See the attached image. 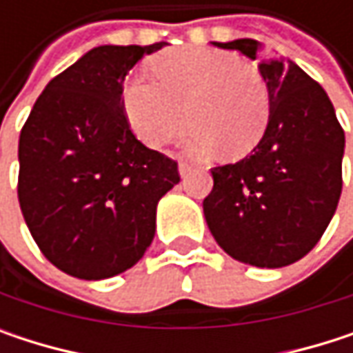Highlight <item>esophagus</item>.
I'll use <instances>...</instances> for the list:
<instances>
[{
  "mask_svg": "<svg viewBox=\"0 0 353 353\" xmlns=\"http://www.w3.org/2000/svg\"><path fill=\"white\" fill-rule=\"evenodd\" d=\"M177 172H179V176L181 177H188L192 172H194V168H192V165H188V163H179Z\"/></svg>",
  "mask_w": 353,
  "mask_h": 353,
  "instance_id": "34e87169",
  "label": "esophagus"
}]
</instances>
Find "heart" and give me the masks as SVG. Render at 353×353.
Listing matches in <instances>:
<instances>
[{
    "label": "heart",
    "instance_id": "b5f03b06",
    "mask_svg": "<svg viewBox=\"0 0 353 353\" xmlns=\"http://www.w3.org/2000/svg\"><path fill=\"white\" fill-rule=\"evenodd\" d=\"M155 79L130 77L122 106L130 128L149 147L168 143L188 120L181 139L188 155L198 159L225 151L239 159L261 141L268 118V88L237 54L208 46H179L161 52Z\"/></svg>",
    "mask_w": 353,
    "mask_h": 353
}]
</instances>
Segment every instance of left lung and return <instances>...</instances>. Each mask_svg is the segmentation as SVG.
Here are the masks:
<instances>
[{"label": "left lung", "mask_w": 353, "mask_h": 353, "mask_svg": "<svg viewBox=\"0 0 353 353\" xmlns=\"http://www.w3.org/2000/svg\"><path fill=\"white\" fill-rule=\"evenodd\" d=\"M214 46L259 59L270 118L251 155L212 170L206 225L233 259L284 268L317 245L335 214L345 134L325 90L296 63L261 54L253 38Z\"/></svg>", "instance_id": "left-lung-1"}]
</instances>
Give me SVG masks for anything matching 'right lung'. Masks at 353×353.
Segmentation results:
<instances>
[{
	"instance_id": "1",
	"label": "right lung",
	"mask_w": 353,
	"mask_h": 353,
	"mask_svg": "<svg viewBox=\"0 0 353 353\" xmlns=\"http://www.w3.org/2000/svg\"><path fill=\"white\" fill-rule=\"evenodd\" d=\"M165 42L102 44L48 81L20 132L18 200L44 257L81 280L132 268L155 237L177 163L145 147L122 106L126 73Z\"/></svg>"
}]
</instances>
